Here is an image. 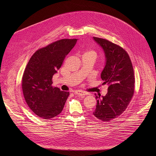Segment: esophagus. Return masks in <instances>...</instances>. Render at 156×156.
I'll return each mask as SVG.
<instances>
[{
	"instance_id": "esophagus-1",
	"label": "esophagus",
	"mask_w": 156,
	"mask_h": 156,
	"mask_svg": "<svg viewBox=\"0 0 156 156\" xmlns=\"http://www.w3.org/2000/svg\"><path fill=\"white\" fill-rule=\"evenodd\" d=\"M75 94L78 95V96H84L85 95L87 94L86 93L84 92V91H76L75 92Z\"/></svg>"
}]
</instances>
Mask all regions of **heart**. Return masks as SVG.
Returning <instances> with one entry per match:
<instances>
[{
    "mask_svg": "<svg viewBox=\"0 0 156 156\" xmlns=\"http://www.w3.org/2000/svg\"><path fill=\"white\" fill-rule=\"evenodd\" d=\"M84 55H92L96 57V52L95 51H94L93 49H88L85 52Z\"/></svg>",
    "mask_w": 156,
    "mask_h": 156,
    "instance_id": "obj_1",
    "label": "heart"
}]
</instances>
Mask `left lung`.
Instances as JSON below:
<instances>
[{
	"label": "left lung",
	"mask_w": 156,
	"mask_h": 156,
	"mask_svg": "<svg viewBox=\"0 0 156 156\" xmlns=\"http://www.w3.org/2000/svg\"><path fill=\"white\" fill-rule=\"evenodd\" d=\"M104 51L106 63L101 78L108 92L102 98L96 96L97 105L93 115L108 122L120 116L127 108L135 91V75L129 55L122 47L107 39L93 37Z\"/></svg>",
	"instance_id": "left-lung-1"
}]
</instances>
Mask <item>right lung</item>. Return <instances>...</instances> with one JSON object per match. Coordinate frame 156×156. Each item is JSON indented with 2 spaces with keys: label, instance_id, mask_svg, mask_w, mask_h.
I'll use <instances>...</instances> for the list:
<instances>
[{
  "label": "right lung",
  "instance_id": "right-lung-1",
  "mask_svg": "<svg viewBox=\"0 0 156 156\" xmlns=\"http://www.w3.org/2000/svg\"><path fill=\"white\" fill-rule=\"evenodd\" d=\"M76 39H62L36 51L22 77L25 101L38 117L49 120L61 113L70 93L53 87L52 77L76 43Z\"/></svg>",
  "mask_w": 156,
  "mask_h": 156
}]
</instances>
